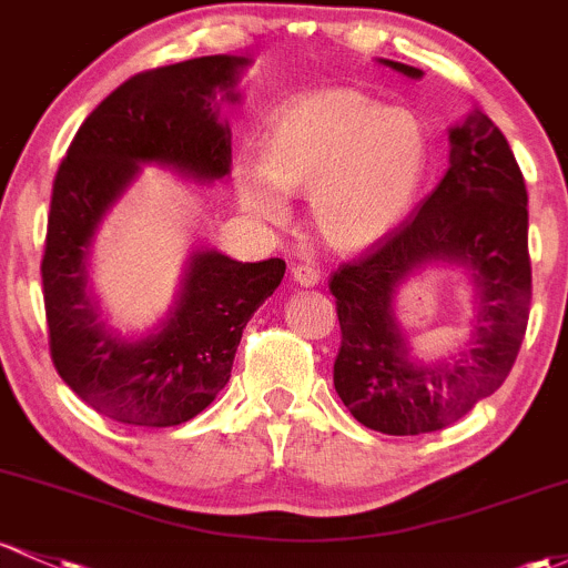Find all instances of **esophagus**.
<instances>
[{
  "label": "esophagus",
  "mask_w": 568,
  "mask_h": 568,
  "mask_svg": "<svg viewBox=\"0 0 568 568\" xmlns=\"http://www.w3.org/2000/svg\"><path fill=\"white\" fill-rule=\"evenodd\" d=\"M291 274H294L296 283L304 285V288H313V285L321 283V272H317L313 264H296Z\"/></svg>",
  "instance_id": "obj_1"
}]
</instances>
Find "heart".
<instances>
[{
	"mask_svg": "<svg viewBox=\"0 0 568 568\" xmlns=\"http://www.w3.org/2000/svg\"><path fill=\"white\" fill-rule=\"evenodd\" d=\"M264 166H245L242 204L285 223V193H310L317 236L355 253L390 234L413 207L432 161L428 129L413 110L355 89H323L274 112Z\"/></svg>",
	"mask_w": 568,
	"mask_h": 568,
	"instance_id": "b5f03b06",
	"label": "heart"
}]
</instances>
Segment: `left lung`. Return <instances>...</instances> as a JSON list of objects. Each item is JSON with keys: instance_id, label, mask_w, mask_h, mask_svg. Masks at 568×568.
I'll list each match as a JSON object with an SVG mask.
<instances>
[{"instance_id": "left-lung-1", "label": "left lung", "mask_w": 568, "mask_h": 568, "mask_svg": "<svg viewBox=\"0 0 568 568\" xmlns=\"http://www.w3.org/2000/svg\"><path fill=\"white\" fill-rule=\"evenodd\" d=\"M396 72L420 70L385 61ZM450 170L383 240L328 277L339 317L334 388L358 423L379 434H432L490 396L513 369L531 310L528 191L507 136L488 115L450 132ZM428 260L476 272V339L442 365L406 358L393 321L395 285Z\"/></svg>"}]
</instances>
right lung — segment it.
<instances>
[{
	"instance_id": "right-lung-1",
	"label": "right lung",
	"mask_w": 568,
	"mask_h": 568,
	"mask_svg": "<svg viewBox=\"0 0 568 568\" xmlns=\"http://www.w3.org/2000/svg\"><path fill=\"white\" fill-rule=\"evenodd\" d=\"M236 55H202L129 78L78 129L53 180L42 253L48 345L59 377L97 413L129 426H180L210 407L232 377L242 328L274 294L285 261L242 264L217 251L191 258L183 294L161 332L132 342L110 334L85 296V253L97 223L140 172L164 164L217 180L232 164L215 89L245 67Z\"/></svg>"
}]
</instances>
